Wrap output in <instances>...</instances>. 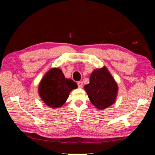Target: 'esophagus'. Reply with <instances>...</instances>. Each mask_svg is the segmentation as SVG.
Masks as SVG:
<instances>
[{
	"label": "esophagus",
	"mask_w": 155,
	"mask_h": 155,
	"mask_svg": "<svg viewBox=\"0 0 155 155\" xmlns=\"http://www.w3.org/2000/svg\"><path fill=\"white\" fill-rule=\"evenodd\" d=\"M83 82L82 81H78L77 83V85H78V87H83Z\"/></svg>",
	"instance_id": "1"
}]
</instances>
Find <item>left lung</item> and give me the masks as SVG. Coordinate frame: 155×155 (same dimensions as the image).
Returning a JSON list of instances; mask_svg holds the SVG:
<instances>
[{"mask_svg": "<svg viewBox=\"0 0 155 155\" xmlns=\"http://www.w3.org/2000/svg\"><path fill=\"white\" fill-rule=\"evenodd\" d=\"M84 89L91 103L98 109H104L115 102L118 87L106 67L91 73L90 83Z\"/></svg>", "mask_w": 155, "mask_h": 155, "instance_id": "obj_1", "label": "left lung"}]
</instances>
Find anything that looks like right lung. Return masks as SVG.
Here are the masks:
<instances>
[{
    "label": "right lung",
    "instance_id": "add662e5",
    "mask_svg": "<svg viewBox=\"0 0 155 155\" xmlns=\"http://www.w3.org/2000/svg\"><path fill=\"white\" fill-rule=\"evenodd\" d=\"M78 87L77 84L70 78H65L59 68H51L41 80L38 92L41 101L52 109L64 104L70 92Z\"/></svg>",
    "mask_w": 155,
    "mask_h": 155
}]
</instances>
